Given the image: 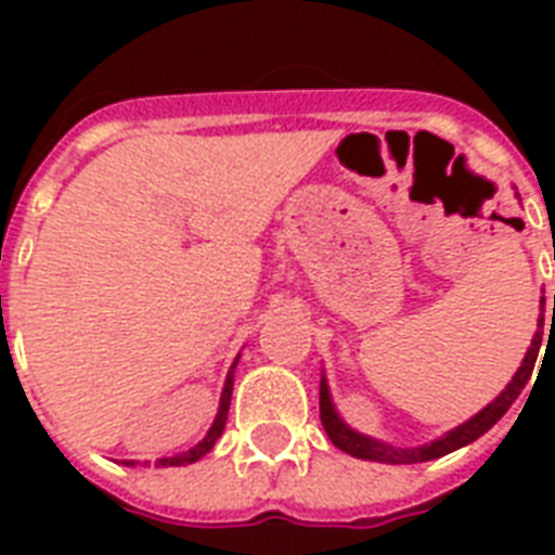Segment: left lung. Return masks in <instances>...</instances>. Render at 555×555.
<instances>
[{"label":"left lung","instance_id":"obj_1","mask_svg":"<svg viewBox=\"0 0 555 555\" xmlns=\"http://www.w3.org/2000/svg\"><path fill=\"white\" fill-rule=\"evenodd\" d=\"M518 195V192H516ZM555 259V253H553ZM553 317H555V294H553ZM542 328H544V296H542V313H539V331L533 334V343L527 348L525 360L518 365V371L513 374V379L507 383V388L501 391L492 403H487L478 414H473L469 421H464L455 429L443 431L440 438L429 440V443H421V447H395V443H388V440L379 438H369L363 431L351 429L343 417H339L337 405L331 400V388L328 379L322 374L320 379V417L322 426L328 431L331 443L348 455L363 457V461H379V464H423V461H435V457H443L449 452H455V449L466 447V443H473L483 435V431H490L495 423L507 414V409L516 403V397L525 391L527 379L533 374L535 357H539V348H542Z\"/></svg>","mask_w":555,"mask_h":555}]
</instances>
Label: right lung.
<instances>
[{
    "mask_svg": "<svg viewBox=\"0 0 555 555\" xmlns=\"http://www.w3.org/2000/svg\"><path fill=\"white\" fill-rule=\"evenodd\" d=\"M242 357V354H238ZM238 357L233 360V365H230V371H227V379H224V388H221V400H218V412H216V421H212V426L207 429V435L195 443V447H190L186 452H181V455H172V457H158L155 461V466H186V464H195V461H201V457L207 455L209 449L216 447V440L221 438V431H224V423H227V412H230V397H233V374H235V365H238ZM126 466H138V461H124ZM143 466H150V461H143Z\"/></svg>",
    "mask_w": 555,
    "mask_h": 555,
    "instance_id": "obj_1",
    "label": "right lung"
}]
</instances>
